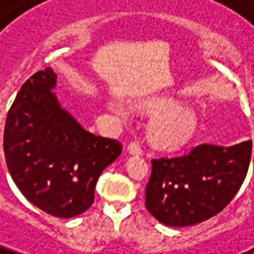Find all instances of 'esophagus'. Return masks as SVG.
<instances>
[{"label":"esophagus","instance_id":"esophagus-1","mask_svg":"<svg viewBox=\"0 0 254 254\" xmlns=\"http://www.w3.org/2000/svg\"><path fill=\"white\" fill-rule=\"evenodd\" d=\"M127 151H128L131 155H142V149L138 142H131L128 146H127Z\"/></svg>","mask_w":254,"mask_h":254}]
</instances>
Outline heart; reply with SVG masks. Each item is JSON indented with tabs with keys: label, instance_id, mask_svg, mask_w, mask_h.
Here are the masks:
<instances>
[{
	"label": "heart",
	"instance_id": "b5f03b06",
	"mask_svg": "<svg viewBox=\"0 0 254 254\" xmlns=\"http://www.w3.org/2000/svg\"><path fill=\"white\" fill-rule=\"evenodd\" d=\"M149 125L150 140L160 149L173 150L188 143L197 131V116L188 108H179L176 103H151L146 104L149 112H157Z\"/></svg>",
	"mask_w": 254,
	"mask_h": 254
}]
</instances>
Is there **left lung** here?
<instances>
[{
  "label": "left lung",
  "mask_w": 254,
  "mask_h": 254,
  "mask_svg": "<svg viewBox=\"0 0 254 254\" xmlns=\"http://www.w3.org/2000/svg\"><path fill=\"white\" fill-rule=\"evenodd\" d=\"M252 140L233 146L199 145L175 158L151 161L146 208L170 227L210 219L236 196L251 164Z\"/></svg>",
  "instance_id": "left-lung-1"
}]
</instances>
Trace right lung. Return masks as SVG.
Wrapping results in <instances>:
<instances>
[{
    "label": "right lung",
    "instance_id": "add662e5",
    "mask_svg": "<svg viewBox=\"0 0 254 254\" xmlns=\"http://www.w3.org/2000/svg\"><path fill=\"white\" fill-rule=\"evenodd\" d=\"M55 88L50 67L21 86L6 116L3 153L10 177L33 205L73 218L93 204L100 175L123 147L86 131L62 107Z\"/></svg>",
    "mask_w": 254,
    "mask_h": 254
}]
</instances>
